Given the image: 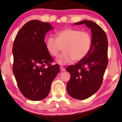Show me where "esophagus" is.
Segmentation results:
<instances>
[{"label": "esophagus", "mask_w": 122, "mask_h": 122, "mask_svg": "<svg viewBox=\"0 0 122 122\" xmlns=\"http://www.w3.org/2000/svg\"><path fill=\"white\" fill-rule=\"evenodd\" d=\"M60 70L61 71H65L66 70V69H65V68H64L63 66H60Z\"/></svg>", "instance_id": "obj_1"}]
</instances>
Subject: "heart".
<instances>
[{
    "label": "heart",
    "mask_w": 122,
    "mask_h": 122,
    "mask_svg": "<svg viewBox=\"0 0 122 122\" xmlns=\"http://www.w3.org/2000/svg\"><path fill=\"white\" fill-rule=\"evenodd\" d=\"M56 39L52 36L46 38V46L47 50L53 56H58L63 48L64 52L57 59L61 65L77 61L83 59L90 50L92 37L87 31L79 30L65 29L56 33Z\"/></svg>",
    "instance_id": "1"
}]
</instances>
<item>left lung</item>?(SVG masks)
<instances>
[{"label": "left lung", "instance_id": "obj_1", "mask_svg": "<svg viewBox=\"0 0 122 122\" xmlns=\"http://www.w3.org/2000/svg\"><path fill=\"white\" fill-rule=\"evenodd\" d=\"M83 24L91 29V47L83 59L66 69L71 76L67 84V91L72 97L77 100L86 99L97 91L102 85L108 64V40L106 33L98 25L90 20L74 24Z\"/></svg>", "mask_w": 122, "mask_h": 122}]
</instances>
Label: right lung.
Wrapping results in <instances>:
<instances>
[{"instance_id": "1", "label": "right lung", "mask_w": 122, "mask_h": 122, "mask_svg": "<svg viewBox=\"0 0 122 122\" xmlns=\"http://www.w3.org/2000/svg\"><path fill=\"white\" fill-rule=\"evenodd\" d=\"M52 29L48 22L30 20L19 30L13 44V73L20 92L30 100L47 97L60 71L58 64H51L54 61L44 41Z\"/></svg>"}]
</instances>
